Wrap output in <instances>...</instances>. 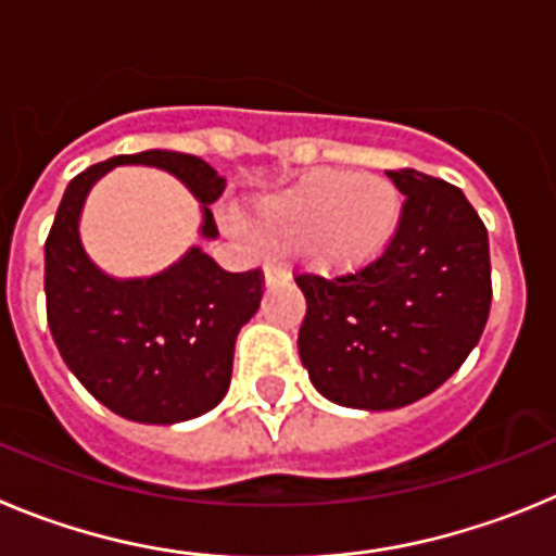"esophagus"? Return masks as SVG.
Returning a JSON list of instances; mask_svg holds the SVG:
<instances>
[{
    "label": "esophagus",
    "mask_w": 556,
    "mask_h": 556,
    "mask_svg": "<svg viewBox=\"0 0 556 556\" xmlns=\"http://www.w3.org/2000/svg\"><path fill=\"white\" fill-rule=\"evenodd\" d=\"M263 274H266V282L274 285V282H282V279L290 277V271L285 266H279V263H266V268H263Z\"/></svg>",
    "instance_id": "34e87169"
}]
</instances>
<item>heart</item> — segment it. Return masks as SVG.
Here are the masks:
<instances>
[{
  "mask_svg": "<svg viewBox=\"0 0 556 556\" xmlns=\"http://www.w3.org/2000/svg\"><path fill=\"white\" fill-rule=\"evenodd\" d=\"M399 216L402 199L384 177L321 168L263 199L254 232L268 247L302 252L318 271L354 274L388 249Z\"/></svg>",
  "mask_w": 556,
  "mask_h": 556,
  "instance_id": "1",
  "label": "heart"
}]
</instances>
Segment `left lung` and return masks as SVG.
I'll list each match as a JSON object with an SVG mask.
<instances>
[{"label": "left lung", "mask_w": 556, "mask_h": 556, "mask_svg": "<svg viewBox=\"0 0 556 556\" xmlns=\"http://www.w3.org/2000/svg\"><path fill=\"white\" fill-rule=\"evenodd\" d=\"M404 193L399 227L371 266L296 274L307 299L299 357L321 396L396 409L446 382L488 324V229L457 185L388 172Z\"/></svg>", "instance_id": "1"}]
</instances>
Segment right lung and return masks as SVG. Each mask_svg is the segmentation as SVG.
<instances>
[{
    "instance_id": "add662e5",
    "label": "right lung",
    "mask_w": 556,
    "mask_h": 556,
    "mask_svg": "<svg viewBox=\"0 0 556 556\" xmlns=\"http://www.w3.org/2000/svg\"><path fill=\"white\" fill-rule=\"evenodd\" d=\"M122 163L172 172L202 204L224 193L204 160L182 152L118 154L68 182L47 238V321L60 357L97 402L129 421L177 424L227 396L235 338L257 313L260 268L224 271L202 249L149 279H110L85 257L77 222L91 185ZM202 235L218 227L204 207Z\"/></svg>"
}]
</instances>
